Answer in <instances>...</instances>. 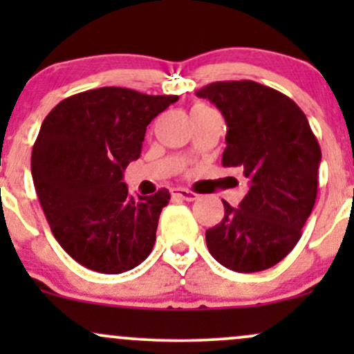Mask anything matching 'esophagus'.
<instances>
[{
	"mask_svg": "<svg viewBox=\"0 0 354 354\" xmlns=\"http://www.w3.org/2000/svg\"><path fill=\"white\" fill-rule=\"evenodd\" d=\"M171 194L174 198H180L183 201H194L198 198L196 193H193V191L185 189V188H174L171 191Z\"/></svg>",
	"mask_w": 354,
	"mask_h": 354,
	"instance_id": "obj_1",
	"label": "esophagus"
}]
</instances>
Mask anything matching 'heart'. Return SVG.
<instances>
[{
  "label": "heart",
  "instance_id": "b5f03b06",
  "mask_svg": "<svg viewBox=\"0 0 354 354\" xmlns=\"http://www.w3.org/2000/svg\"><path fill=\"white\" fill-rule=\"evenodd\" d=\"M203 108H206V106H203V104H194L193 106V109H203ZM193 109H191V111H193Z\"/></svg>",
  "mask_w": 354,
  "mask_h": 354
}]
</instances>
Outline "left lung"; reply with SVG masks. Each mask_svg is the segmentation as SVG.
Listing matches in <instances>:
<instances>
[{"label":"left lung","instance_id":"left-lung-1","mask_svg":"<svg viewBox=\"0 0 354 354\" xmlns=\"http://www.w3.org/2000/svg\"><path fill=\"white\" fill-rule=\"evenodd\" d=\"M196 96L225 116L223 166L250 181L238 208L223 201L225 216L206 231V245L228 270H268L296 246L315 206L318 140L293 100L256 81H216Z\"/></svg>","mask_w":354,"mask_h":354}]
</instances>
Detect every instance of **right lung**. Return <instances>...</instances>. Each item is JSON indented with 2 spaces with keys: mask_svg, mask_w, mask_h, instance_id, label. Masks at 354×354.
Here are the masks:
<instances>
[{
  "mask_svg": "<svg viewBox=\"0 0 354 354\" xmlns=\"http://www.w3.org/2000/svg\"><path fill=\"white\" fill-rule=\"evenodd\" d=\"M176 101L106 86L44 118L31 153L36 194L56 241L88 270L120 274L151 253L169 191L129 196L123 171L140 158L146 126Z\"/></svg>",
  "mask_w": 354,
  "mask_h": 354,
  "instance_id": "right-lung-1",
  "label": "right lung"
}]
</instances>
